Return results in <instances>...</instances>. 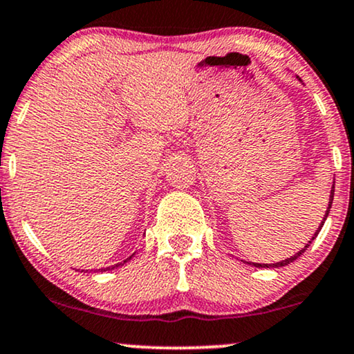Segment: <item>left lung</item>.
<instances>
[{
    "mask_svg": "<svg viewBox=\"0 0 354 354\" xmlns=\"http://www.w3.org/2000/svg\"><path fill=\"white\" fill-rule=\"evenodd\" d=\"M334 192H335V187H334V185H332V189H330V196H329V207H327V211H326V215H324V218H322V222H321V225H319V228H317V230H316V232H315V236H317V233H319V232H321L322 225H324V222H326V218H327V215H329V211H330V206H332V201H334ZM315 236H313V238H311V241H313V239H315ZM311 241H310V243H308V244H306V245H305V248H304V249H301V250H299V252H297L295 255H292V257H290V259H286V260H283V262H278V263H252V265H254V266H257V268H279V266H286V265H289L290 262H294V260H297V259H299V257H300V255L305 252V250H306V248H308V245L311 244Z\"/></svg>",
    "mask_w": 354,
    "mask_h": 354,
    "instance_id": "left-lung-1",
    "label": "left lung"
}]
</instances>
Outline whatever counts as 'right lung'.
<instances>
[{
	"mask_svg": "<svg viewBox=\"0 0 354 354\" xmlns=\"http://www.w3.org/2000/svg\"><path fill=\"white\" fill-rule=\"evenodd\" d=\"M134 257V254L131 255V257H127L126 260H122V262H120V263H116V265H113V266H106V268H100L99 271H110V270H115V268H118V266H121V265H124L126 262H129V260Z\"/></svg>",
	"mask_w": 354,
	"mask_h": 354,
	"instance_id": "1",
	"label": "right lung"
}]
</instances>
